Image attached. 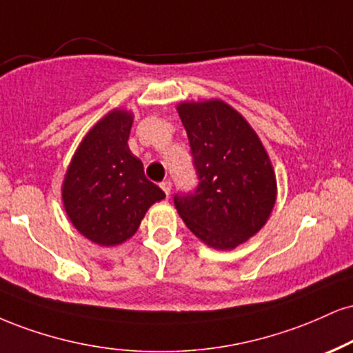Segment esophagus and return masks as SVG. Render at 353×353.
<instances>
[{"instance_id": "34e87169", "label": "esophagus", "mask_w": 353, "mask_h": 353, "mask_svg": "<svg viewBox=\"0 0 353 353\" xmlns=\"http://www.w3.org/2000/svg\"><path fill=\"white\" fill-rule=\"evenodd\" d=\"M171 188H172L171 181H164V182H161V189L164 190V194L168 195V197H169V194H171Z\"/></svg>"}]
</instances>
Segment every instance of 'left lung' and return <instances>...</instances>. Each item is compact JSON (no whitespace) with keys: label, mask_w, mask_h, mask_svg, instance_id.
Here are the masks:
<instances>
[{"label":"left lung","mask_w":353,"mask_h":353,"mask_svg":"<svg viewBox=\"0 0 353 353\" xmlns=\"http://www.w3.org/2000/svg\"><path fill=\"white\" fill-rule=\"evenodd\" d=\"M188 131L197 189L174 195L188 228L215 250H233L258 233L276 202V176L258 134L222 100L177 105Z\"/></svg>","instance_id":"8db88e82"}]
</instances>
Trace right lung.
<instances>
[{
  "instance_id": "1",
  "label": "right lung",
  "mask_w": 353,
  "mask_h": 353,
  "mask_svg": "<svg viewBox=\"0 0 353 353\" xmlns=\"http://www.w3.org/2000/svg\"><path fill=\"white\" fill-rule=\"evenodd\" d=\"M133 113L112 110L85 134L62 184L63 209L85 239L101 246L134 235L148 209L165 194L144 176L128 148Z\"/></svg>"
}]
</instances>
